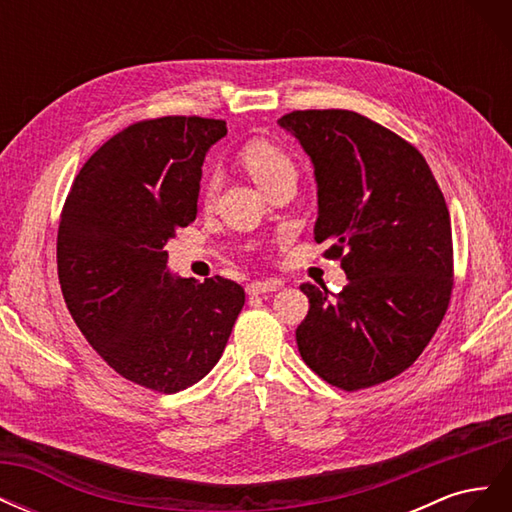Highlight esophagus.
<instances>
[{
  "label": "esophagus",
  "instance_id": "1",
  "mask_svg": "<svg viewBox=\"0 0 512 512\" xmlns=\"http://www.w3.org/2000/svg\"><path fill=\"white\" fill-rule=\"evenodd\" d=\"M282 286V280H262V282H252L247 284V294H265L273 292Z\"/></svg>",
  "mask_w": 512,
  "mask_h": 512
}]
</instances>
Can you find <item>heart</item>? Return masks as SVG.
Segmentation results:
<instances>
[{
	"label": "heart",
	"instance_id": "heart-1",
	"mask_svg": "<svg viewBox=\"0 0 512 512\" xmlns=\"http://www.w3.org/2000/svg\"><path fill=\"white\" fill-rule=\"evenodd\" d=\"M241 160L262 190L269 188L275 179L294 173V162L288 153L280 145H275L271 141H260V138L258 141H250L243 147ZM220 183L222 179L218 170H209L203 188V198L213 200L220 190Z\"/></svg>",
	"mask_w": 512,
	"mask_h": 512
}]
</instances>
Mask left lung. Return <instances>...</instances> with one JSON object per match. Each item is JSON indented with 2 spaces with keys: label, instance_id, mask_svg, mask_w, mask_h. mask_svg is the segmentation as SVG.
Segmentation results:
<instances>
[{
  "label": "left lung",
  "instance_id": "obj_1",
  "mask_svg": "<svg viewBox=\"0 0 512 512\" xmlns=\"http://www.w3.org/2000/svg\"><path fill=\"white\" fill-rule=\"evenodd\" d=\"M288 130L314 164V239L333 243L348 284L339 294L303 284L309 312L297 329L307 367L344 391L406 371L453 292L451 215L421 151L354 111H292Z\"/></svg>",
  "mask_w": 512,
  "mask_h": 512
}]
</instances>
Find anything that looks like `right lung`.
<instances>
[{"instance_id": "obj_1", "label": "right lung", "mask_w": 512, "mask_h": 512, "mask_svg": "<svg viewBox=\"0 0 512 512\" xmlns=\"http://www.w3.org/2000/svg\"><path fill=\"white\" fill-rule=\"evenodd\" d=\"M224 134L222 119L132 123L85 162L61 211L57 271L76 327L119 376L158 393L209 374L245 303L220 275H170L164 252L196 220L203 162Z\"/></svg>"}]
</instances>
